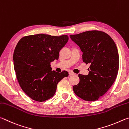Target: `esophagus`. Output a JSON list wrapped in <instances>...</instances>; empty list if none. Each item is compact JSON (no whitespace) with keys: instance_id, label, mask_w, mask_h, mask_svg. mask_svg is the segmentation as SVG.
I'll return each instance as SVG.
<instances>
[{"instance_id":"1","label":"esophagus","mask_w":129,"mask_h":129,"mask_svg":"<svg viewBox=\"0 0 129 129\" xmlns=\"http://www.w3.org/2000/svg\"><path fill=\"white\" fill-rule=\"evenodd\" d=\"M73 75H74V73H73V72H72V71H70L69 72V75L70 76Z\"/></svg>"}]
</instances>
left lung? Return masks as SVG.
Wrapping results in <instances>:
<instances>
[{
	"label": "left lung",
	"instance_id": "1",
	"mask_svg": "<svg viewBox=\"0 0 129 129\" xmlns=\"http://www.w3.org/2000/svg\"><path fill=\"white\" fill-rule=\"evenodd\" d=\"M83 52V62L89 63L88 75L79 74L74 85L76 96L88 101L98 100L113 84L118 74L119 55L116 45L104 31L90 30L70 35Z\"/></svg>",
	"mask_w": 129,
	"mask_h": 129
}]
</instances>
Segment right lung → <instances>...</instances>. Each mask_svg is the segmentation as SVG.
Wrapping results in <instances>:
<instances>
[{
	"instance_id": "1",
	"label": "right lung",
	"mask_w": 129,
	"mask_h": 129,
	"mask_svg": "<svg viewBox=\"0 0 129 129\" xmlns=\"http://www.w3.org/2000/svg\"><path fill=\"white\" fill-rule=\"evenodd\" d=\"M68 40L67 35L38 34L18 42L13 56L14 69L20 87L33 100L42 102L52 98L58 82L68 76L67 71L57 73L50 67Z\"/></svg>"
}]
</instances>
